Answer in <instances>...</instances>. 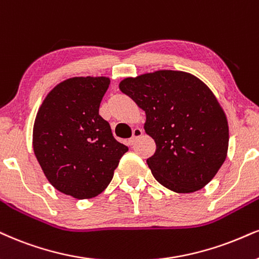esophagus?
I'll return each mask as SVG.
<instances>
[{
	"mask_svg": "<svg viewBox=\"0 0 259 259\" xmlns=\"http://www.w3.org/2000/svg\"><path fill=\"white\" fill-rule=\"evenodd\" d=\"M142 136H143V130L139 128V127H137V128L133 130V135H132V137H131V138H130L128 143H130L131 145L135 144V143L137 142V139L140 138V137H142Z\"/></svg>",
	"mask_w": 259,
	"mask_h": 259,
	"instance_id": "1",
	"label": "esophagus"
}]
</instances>
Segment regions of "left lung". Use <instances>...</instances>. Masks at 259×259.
I'll return each mask as SVG.
<instances>
[{
    "label": "left lung",
    "mask_w": 259,
    "mask_h": 259,
    "mask_svg": "<svg viewBox=\"0 0 259 259\" xmlns=\"http://www.w3.org/2000/svg\"><path fill=\"white\" fill-rule=\"evenodd\" d=\"M120 90L146 114L156 143L148 165L159 184L191 193L209 184L227 157L228 122L207 86L190 73L157 71L126 78Z\"/></svg>",
    "instance_id": "obj_1"
}]
</instances>
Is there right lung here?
<instances>
[{
  "label": "right lung",
  "mask_w": 259,
  "mask_h": 259,
  "mask_svg": "<svg viewBox=\"0 0 259 259\" xmlns=\"http://www.w3.org/2000/svg\"><path fill=\"white\" fill-rule=\"evenodd\" d=\"M110 80L74 76L48 94L33 126V151L49 183L76 199L98 196L128 151L114 138L100 104Z\"/></svg>",
  "instance_id": "add662e5"
}]
</instances>
